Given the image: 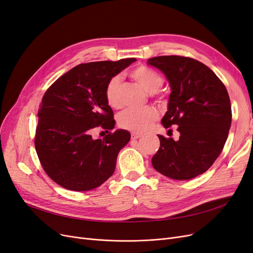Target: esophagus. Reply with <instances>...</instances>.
<instances>
[{"instance_id": "34e87169", "label": "esophagus", "mask_w": 253, "mask_h": 253, "mask_svg": "<svg viewBox=\"0 0 253 253\" xmlns=\"http://www.w3.org/2000/svg\"><path fill=\"white\" fill-rule=\"evenodd\" d=\"M140 137H141V135L138 134V133H132L131 134V138L132 139H138V138H140Z\"/></svg>"}]
</instances>
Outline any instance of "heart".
<instances>
[{"mask_svg":"<svg viewBox=\"0 0 253 253\" xmlns=\"http://www.w3.org/2000/svg\"><path fill=\"white\" fill-rule=\"evenodd\" d=\"M132 78L138 82L149 94H154L163 86L164 78L155 71L145 66H138L131 73ZM120 76H114L106 84L105 98L109 105L114 109L122 106V99L120 96ZM158 114L153 108H144L141 110L128 109L119 115L118 124L122 128L127 131L141 133L147 131L153 122L157 119Z\"/></svg>","mask_w":253,"mask_h":253,"instance_id":"1","label":"heart"}]
</instances>
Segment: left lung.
<instances>
[{
  "label": "left lung",
  "mask_w": 253,
  "mask_h": 253,
  "mask_svg": "<svg viewBox=\"0 0 253 253\" xmlns=\"http://www.w3.org/2000/svg\"><path fill=\"white\" fill-rule=\"evenodd\" d=\"M148 64L162 71L170 84L167 128L178 126L179 139L158 135L160 147L152 157L154 169L167 177L187 180L205 173L223 151L231 126L228 91L208 66L192 58L160 56Z\"/></svg>",
  "instance_id": "obj_1"
}]
</instances>
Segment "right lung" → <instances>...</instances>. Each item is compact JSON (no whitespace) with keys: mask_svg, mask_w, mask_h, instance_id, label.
<instances>
[{"mask_svg":"<svg viewBox=\"0 0 253 253\" xmlns=\"http://www.w3.org/2000/svg\"><path fill=\"white\" fill-rule=\"evenodd\" d=\"M135 58L79 64L53 82L38 111L35 147L44 171L72 191L95 189L113 175L119 151L131 139L116 129L93 139L97 126L113 129L114 113L105 98L106 84Z\"/></svg>","mask_w":253,"mask_h":253,"instance_id":"1","label":"right lung"}]
</instances>
